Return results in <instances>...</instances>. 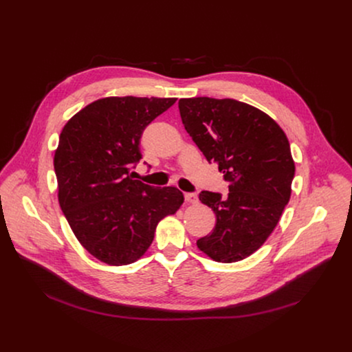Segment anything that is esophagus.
<instances>
[{
	"label": "esophagus",
	"mask_w": 352,
	"mask_h": 352,
	"mask_svg": "<svg viewBox=\"0 0 352 352\" xmlns=\"http://www.w3.org/2000/svg\"><path fill=\"white\" fill-rule=\"evenodd\" d=\"M197 195L196 193H185V202L189 205H195L197 204Z\"/></svg>",
	"instance_id": "obj_1"
}]
</instances>
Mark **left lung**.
Returning a JSON list of instances; mask_svg holds the SVG:
<instances>
[{"label": "left lung", "mask_w": 352, "mask_h": 352, "mask_svg": "<svg viewBox=\"0 0 352 352\" xmlns=\"http://www.w3.org/2000/svg\"><path fill=\"white\" fill-rule=\"evenodd\" d=\"M182 124L206 157L219 163L228 196L202 190L216 214L212 234L196 245L214 262H239L266 242L291 196L295 163L280 125L234 98L192 97L178 102Z\"/></svg>", "instance_id": "left-lung-1"}]
</instances>
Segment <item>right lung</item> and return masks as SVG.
<instances>
[{
    "label": "right lung",
    "instance_id": "add662e5",
    "mask_svg": "<svg viewBox=\"0 0 352 352\" xmlns=\"http://www.w3.org/2000/svg\"><path fill=\"white\" fill-rule=\"evenodd\" d=\"M175 102V97H103L61 131L54 153L58 202L79 243L100 262L125 266L140 259L157 224L184 204L178 188H153L129 174L142 159L144 128Z\"/></svg>",
    "mask_w": 352,
    "mask_h": 352
}]
</instances>
